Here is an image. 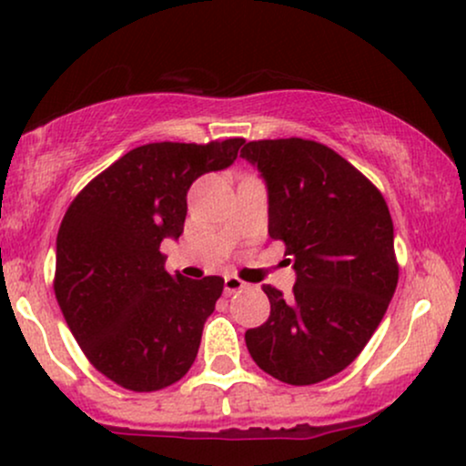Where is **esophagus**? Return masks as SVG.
<instances>
[{"mask_svg": "<svg viewBox=\"0 0 466 466\" xmlns=\"http://www.w3.org/2000/svg\"><path fill=\"white\" fill-rule=\"evenodd\" d=\"M243 288H247V284H245V281H240L238 277L228 275L226 279H223V290H226V294L238 292V290H243Z\"/></svg>", "mask_w": 466, "mask_h": 466, "instance_id": "obj_1", "label": "esophagus"}]
</instances>
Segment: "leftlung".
<instances>
[{
    "mask_svg": "<svg viewBox=\"0 0 466 466\" xmlns=\"http://www.w3.org/2000/svg\"><path fill=\"white\" fill-rule=\"evenodd\" d=\"M240 157L268 193V234L286 243L292 299L264 286L268 320L245 333L258 368L314 385L355 361L398 286L393 221L385 198L359 169L318 141H249Z\"/></svg>",
    "mask_w": 466,
    "mask_h": 466,
    "instance_id": "8db88e82",
    "label": "left lung"
}]
</instances>
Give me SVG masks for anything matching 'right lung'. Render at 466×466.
Segmentation results:
<instances>
[{
  "label": "right lung",
  "mask_w": 466,
  "mask_h": 466,
  "mask_svg": "<svg viewBox=\"0 0 466 466\" xmlns=\"http://www.w3.org/2000/svg\"><path fill=\"white\" fill-rule=\"evenodd\" d=\"M243 144L139 146L68 206L56 243V299L76 344L116 385L163 390L196 361L223 279L169 275L158 247L182 234L193 182L229 167Z\"/></svg>",
  "instance_id": "add662e5"
}]
</instances>
